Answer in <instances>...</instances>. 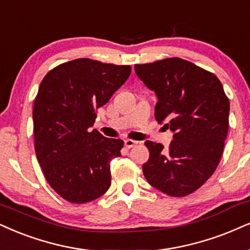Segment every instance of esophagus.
Returning <instances> with one entry per match:
<instances>
[{
    "instance_id": "1",
    "label": "esophagus",
    "mask_w": 250,
    "mask_h": 250,
    "mask_svg": "<svg viewBox=\"0 0 250 250\" xmlns=\"http://www.w3.org/2000/svg\"><path fill=\"white\" fill-rule=\"evenodd\" d=\"M125 144V147H127V148H132V147H134L135 145L138 144V141H134V140H131V139H126L124 141Z\"/></svg>"
}]
</instances>
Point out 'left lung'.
I'll list each match as a JSON object with an SVG mask.
<instances>
[{"label": "left lung", "mask_w": 250, "mask_h": 250, "mask_svg": "<svg viewBox=\"0 0 250 250\" xmlns=\"http://www.w3.org/2000/svg\"><path fill=\"white\" fill-rule=\"evenodd\" d=\"M135 74L155 92V118L174 133L165 148L147 140L148 161L143 165L150 186L172 197L196 191L212 176L229 132V101L219 79L180 59L135 64Z\"/></svg>", "instance_id": "8db88e82"}]
</instances>
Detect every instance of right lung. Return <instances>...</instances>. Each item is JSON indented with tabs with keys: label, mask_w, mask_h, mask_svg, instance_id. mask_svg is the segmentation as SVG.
Listing matches in <instances>:
<instances>
[{
	"label": "right lung",
	"mask_w": 250,
	"mask_h": 250,
	"mask_svg": "<svg viewBox=\"0 0 250 250\" xmlns=\"http://www.w3.org/2000/svg\"><path fill=\"white\" fill-rule=\"evenodd\" d=\"M131 74L130 66L76 59L48 72L33 105L35 148L42 174L58 195L75 204L91 202L111 186V160L124 141L103 137L94 126Z\"/></svg>",
	"instance_id": "1"
}]
</instances>
